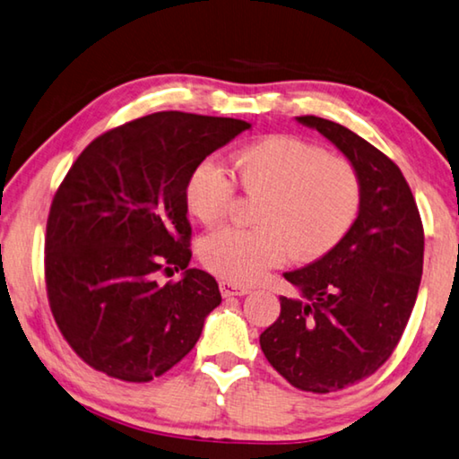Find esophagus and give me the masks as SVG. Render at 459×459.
Wrapping results in <instances>:
<instances>
[{"label": "esophagus", "instance_id": "obj_1", "mask_svg": "<svg viewBox=\"0 0 459 459\" xmlns=\"http://www.w3.org/2000/svg\"><path fill=\"white\" fill-rule=\"evenodd\" d=\"M251 288L241 286V283H235V281H221V294L224 298H230V296H245L249 294Z\"/></svg>", "mask_w": 459, "mask_h": 459}]
</instances>
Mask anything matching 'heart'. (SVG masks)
<instances>
[{"label":"heart","instance_id":"heart-1","mask_svg":"<svg viewBox=\"0 0 459 459\" xmlns=\"http://www.w3.org/2000/svg\"><path fill=\"white\" fill-rule=\"evenodd\" d=\"M232 169L247 194L264 200L255 216L259 229L227 227L202 238V264L222 280L251 283L288 257H323L358 216L361 187L355 167L300 138L253 143L232 157ZM232 195L235 184L214 161L200 163L187 178V210L202 224L227 214Z\"/></svg>","mask_w":459,"mask_h":459}]
</instances>
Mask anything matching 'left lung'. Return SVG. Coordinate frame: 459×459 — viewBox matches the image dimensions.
Segmentation results:
<instances>
[{
    "instance_id": "obj_1",
    "label": "left lung",
    "mask_w": 459,
    "mask_h": 459,
    "mask_svg": "<svg viewBox=\"0 0 459 459\" xmlns=\"http://www.w3.org/2000/svg\"><path fill=\"white\" fill-rule=\"evenodd\" d=\"M355 167L359 210L345 237L286 278L280 316L261 333L267 361L292 386L326 394L372 376L403 337L423 275L425 235L403 171L351 130L298 116Z\"/></svg>"
}]
</instances>
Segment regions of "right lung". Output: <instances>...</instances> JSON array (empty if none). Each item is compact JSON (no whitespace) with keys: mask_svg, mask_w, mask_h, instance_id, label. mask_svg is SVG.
<instances>
[{"mask_svg":"<svg viewBox=\"0 0 459 459\" xmlns=\"http://www.w3.org/2000/svg\"><path fill=\"white\" fill-rule=\"evenodd\" d=\"M251 125L155 112L87 144L55 194L45 278L63 337L93 369L149 382L192 351L221 304L216 280L187 269L186 184L210 152ZM184 268L161 287L154 273Z\"/></svg>","mask_w":459,"mask_h":459,"instance_id":"add662e5","label":"right lung"}]
</instances>
